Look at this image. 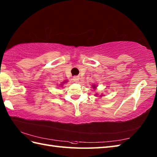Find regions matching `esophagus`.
Listing matches in <instances>:
<instances>
[{"label": "esophagus", "instance_id": "1", "mask_svg": "<svg viewBox=\"0 0 157 157\" xmlns=\"http://www.w3.org/2000/svg\"><path fill=\"white\" fill-rule=\"evenodd\" d=\"M73 81L74 82H78L79 80V76H74V77H73Z\"/></svg>", "mask_w": 157, "mask_h": 157}]
</instances>
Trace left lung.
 I'll use <instances>...</instances> for the list:
<instances>
[{"label": "left lung", "instance_id": "obj_1", "mask_svg": "<svg viewBox=\"0 0 157 157\" xmlns=\"http://www.w3.org/2000/svg\"><path fill=\"white\" fill-rule=\"evenodd\" d=\"M92 88H94V89H95V88H96V86L95 84H94V85H92Z\"/></svg>", "mask_w": 157, "mask_h": 157}]
</instances>
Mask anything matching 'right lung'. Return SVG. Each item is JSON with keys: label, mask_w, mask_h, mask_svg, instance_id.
Wrapping results in <instances>:
<instances>
[{"label": "right lung", "mask_w": 157, "mask_h": 157, "mask_svg": "<svg viewBox=\"0 0 157 157\" xmlns=\"http://www.w3.org/2000/svg\"><path fill=\"white\" fill-rule=\"evenodd\" d=\"M65 82H67V81H65V82H62V84H60V86H62L63 85V84H65Z\"/></svg>", "instance_id": "right-lung-1"}]
</instances>
